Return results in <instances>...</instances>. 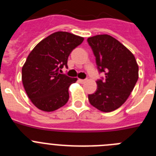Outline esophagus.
I'll use <instances>...</instances> for the list:
<instances>
[{
	"label": "esophagus",
	"instance_id": "1",
	"mask_svg": "<svg viewBox=\"0 0 156 156\" xmlns=\"http://www.w3.org/2000/svg\"><path fill=\"white\" fill-rule=\"evenodd\" d=\"M80 82L81 83H85L87 81V80H82V79H80L79 80Z\"/></svg>",
	"mask_w": 156,
	"mask_h": 156
}]
</instances>
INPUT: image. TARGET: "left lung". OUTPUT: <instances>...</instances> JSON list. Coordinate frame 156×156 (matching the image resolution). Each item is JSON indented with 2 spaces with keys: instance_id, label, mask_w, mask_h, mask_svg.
I'll use <instances>...</instances> for the list:
<instances>
[{
  "instance_id": "8db88e82",
  "label": "left lung",
  "mask_w": 156,
  "mask_h": 156,
  "mask_svg": "<svg viewBox=\"0 0 156 156\" xmlns=\"http://www.w3.org/2000/svg\"><path fill=\"white\" fill-rule=\"evenodd\" d=\"M100 72L105 80H98L97 90L88 95L90 105L104 112L119 108L127 100L138 80V65L124 45L108 34L88 37Z\"/></svg>"
}]
</instances>
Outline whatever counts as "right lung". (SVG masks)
<instances>
[{
  "mask_svg": "<svg viewBox=\"0 0 156 156\" xmlns=\"http://www.w3.org/2000/svg\"><path fill=\"white\" fill-rule=\"evenodd\" d=\"M84 38L58 31L39 42L29 54L22 68V81L32 103L44 112L58 109L69 100V87L77 78L59 71L67 67L71 51Z\"/></svg>",
  "mask_w": 156,
  "mask_h": 156,
  "instance_id": "1",
  "label": "right lung"
}]
</instances>
